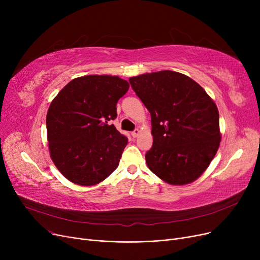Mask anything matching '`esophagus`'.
<instances>
[{
  "instance_id": "obj_1",
  "label": "esophagus",
  "mask_w": 260,
  "mask_h": 260,
  "mask_svg": "<svg viewBox=\"0 0 260 260\" xmlns=\"http://www.w3.org/2000/svg\"><path fill=\"white\" fill-rule=\"evenodd\" d=\"M139 134H140V131L138 129V128H136L134 132H132V136L134 138H136V137H138L139 136Z\"/></svg>"
}]
</instances>
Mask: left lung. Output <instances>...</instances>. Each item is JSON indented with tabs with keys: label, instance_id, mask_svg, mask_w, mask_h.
<instances>
[{
	"label": "left lung",
	"instance_id": "obj_1",
	"mask_svg": "<svg viewBox=\"0 0 260 260\" xmlns=\"http://www.w3.org/2000/svg\"><path fill=\"white\" fill-rule=\"evenodd\" d=\"M152 117L148 169L174 185L193 182L215 157L221 135L215 102L197 82L172 71L129 78Z\"/></svg>",
	"mask_w": 260,
	"mask_h": 260
}]
</instances>
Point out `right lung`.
I'll return each mask as SVG.
<instances>
[{
    "instance_id": "right-lung-1",
    "label": "right lung",
    "mask_w": 260,
    "mask_h": 260,
    "mask_svg": "<svg viewBox=\"0 0 260 260\" xmlns=\"http://www.w3.org/2000/svg\"><path fill=\"white\" fill-rule=\"evenodd\" d=\"M129 88L117 76L90 75L72 80L52 100L46 116L54 166L70 181L94 185L119 166L128 140L108 121Z\"/></svg>"
}]
</instances>
